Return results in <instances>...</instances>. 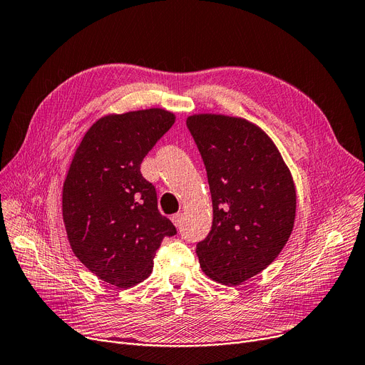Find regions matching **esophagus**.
<instances>
[{"mask_svg":"<svg viewBox=\"0 0 365 365\" xmlns=\"http://www.w3.org/2000/svg\"><path fill=\"white\" fill-rule=\"evenodd\" d=\"M170 220H172V222L177 225V227H180V225L182 224V214L181 212H178V214H173L172 217H170Z\"/></svg>","mask_w":365,"mask_h":365,"instance_id":"obj_1","label":"esophagus"}]
</instances>
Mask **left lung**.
<instances>
[{"mask_svg": "<svg viewBox=\"0 0 365 365\" xmlns=\"http://www.w3.org/2000/svg\"><path fill=\"white\" fill-rule=\"evenodd\" d=\"M187 128L202 155L214 220L196 245L202 270L239 285L279 255L296 218L291 172L270 138L237 117L199 114Z\"/></svg>", "mask_w": 365, "mask_h": 365, "instance_id": "obj_1", "label": "left lung"}]
</instances>
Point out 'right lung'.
<instances>
[{"label":"right lung","instance_id":"1","mask_svg":"<svg viewBox=\"0 0 365 365\" xmlns=\"http://www.w3.org/2000/svg\"><path fill=\"white\" fill-rule=\"evenodd\" d=\"M173 123L175 115L160 108L102 117L69 166L62 193L69 244L86 267L114 287L143 282L163 237L177 235L141 173L144 158Z\"/></svg>","mask_w":365,"mask_h":365}]
</instances>
